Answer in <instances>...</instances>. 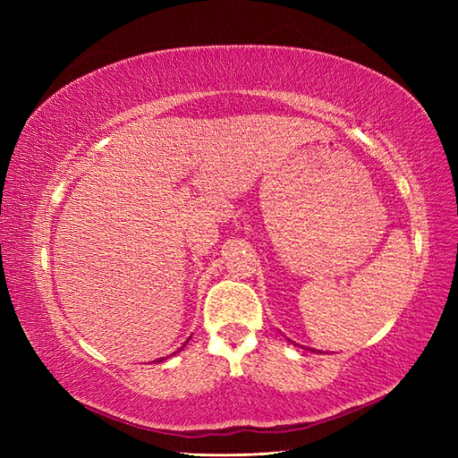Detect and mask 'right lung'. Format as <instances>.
I'll list each match as a JSON object with an SVG mask.
<instances>
[{"instance_id": "add662e5", "label": "right lung", "mask_w": 458, "mask_h": 458, "mask_svg": "<svg viewBox=\"0 0 458 458\" xmlns=\"http://www.w3.org/2000/svg\"><path fill=\"white\" fill-rule=\"evenodd\" d=\"M160 361H162V359H160Z\"/></svg>"}]
</instances>
